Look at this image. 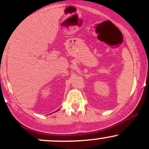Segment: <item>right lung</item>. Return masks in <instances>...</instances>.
I'll use <instances>...</instances> for the list:
<instances>
[{
	"mask_svg": "<svg viewBox=\"0 0 149 149\" xmlns=\"http://www.w3.org/2000/svg\"><path fill=\"white\" fill-rule=\"evenodd\" d=\"M57 111H59V109H58V110Z\"/></svg>",
	"mask_w": 149,
	"mask_h": 149,
	"instance_id": "add662e5",
	"label": "right lung"
}]
</instances>
